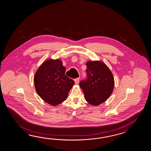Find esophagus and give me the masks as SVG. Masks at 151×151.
Wrapping results in <instances>:
<instances>
[{
    "label": "esophagus",
    "mask_w": 151,
    "mask_h": 151,
    "mask_svg": "<svg viewBox=\"0 0 151 151\" xmlns=\"http://www.w3.org/2000/svg\"><path fill=\"white\" fill-rule=\"evenodd\" d=\"M79 79H80V78H76V79H74L75 83H76V85L79 83Z\"/></svg>",
    "instance_id": "1"
}]
</instances>
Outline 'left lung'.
<instances>
[{
    "label": "left lung",
    "instance_id": "1",
    "mask_svg": "<svg viewBox=\"0 0 151 151\" xmlns=\"http://www.w3.org/2000/svg\"><path fill=\"white\" fill-rule=\"evenodd\" d=\"M86 80L81 81L80 87L85 100L92 105L98 106L107 99L112 93L114 80L112 73L104 63H86Z\"/></svg>",
    "mask_w": 151,
    "mask_h": 151
}]
</instances>
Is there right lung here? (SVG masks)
<instances>
[{"instance_id": "obj_1", "label": "right lung", "mask_w": 151, "mask_h": 151, "mask_svg": "<svg viewBox=\"0 0 151 151\" xmlns=\"http://www.w3.org/2000/svg\"><path fill=\"white\" fill-rule=\"evenodd\" d=\"M60 60L49 59L39 68L34 78L35 90L46 103L55 106L68 98L74 81L67 77Z\"/></svg>"}]
</instances>
